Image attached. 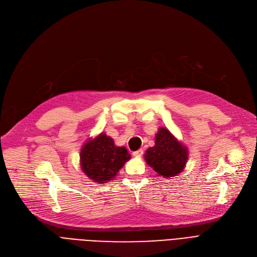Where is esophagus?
Returning a JSON list of instances; mask_svg holds the SVG:
<instances>
[{
    "instance_id": "obj_1",
    "label": "esophagus",
    "mask_w": 257,
    "mask_h": 257,
    "mask_svg": "<svg viewBox=\"0 0 257 257\" xmlns=\"http://www.w3.org/2000/svg\"><path fill=\"white\" fill-rule=\"evenodd\" d=\"M143 154H144V150L143 149H140V150H138L136 152H133V156H136V157H141Z\"/></svg>"
}]
</instances>
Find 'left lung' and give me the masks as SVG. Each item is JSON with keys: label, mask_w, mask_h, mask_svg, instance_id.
<instances>
[{"label": "left lung", "mask_w": 257, "mask_h": 257, "mask_svg": "<svg viewBox=\"0 0 257 257\" xmlns=\"http://www.w3.org/2000/svg\"><path fill=\"white\" fill-rule=\"evenodd\" d=\"M188 159L187 148L169 129L161 127L155 136V146L146 151L145 160L159 176L173 177L181 173Z\"/></svg>", "instance_id": "obj_1"}]
</instances>
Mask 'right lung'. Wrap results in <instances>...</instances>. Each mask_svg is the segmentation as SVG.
I'll return each instance as SVG.
<instances>
[{
  "label": "right lung",
  "instance_id": "right-lung-1",
  "mask_svg": "<svg viewBox=\"0 0 257 257\" xmlns=\"http://www.w3.org/2000/svg\"><path fill=\"white\" fill-rule=\"evenodd\" d=\"M131 155L125 147H116L105 133L88 140L80 152V166L83 173L98 184L114 178Z\"/></svg>",
  "mask_w": 257,
  "mask_h": 257
}]
</instances>
